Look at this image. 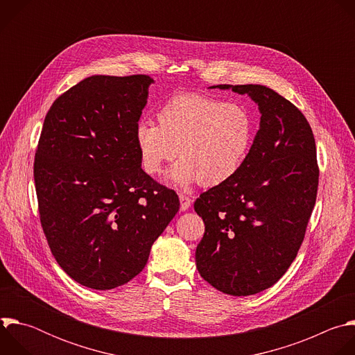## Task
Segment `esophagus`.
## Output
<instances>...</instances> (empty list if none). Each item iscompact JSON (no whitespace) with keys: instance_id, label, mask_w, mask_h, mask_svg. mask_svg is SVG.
I'll use <instances>...</instances> for the list:
<instances>
[{"instance_id":"1","label":"esophagus","mask_w":355,"mask_h":355,"mask_svg":"<svg viewBox=\"0 0 355 355\" xmlns=\"http://www.w3.org/2000/svg\"><path fill=\"white\" fill-rule=\"evenodd\" d=\"M178 198H180V204H181V205H180V209H181L182 212H185V211L191 207V202H192V200H191V198H188V196L184 195V193H180Z\"/></svg>"}]
</instances>
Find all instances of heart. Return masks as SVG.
<instances>
[{
    "mask_svg": "<svg viewBox=\"0 0 355 355\" xmlns=\"http://www.w3.org/2000/svg\"><path fill=\"white\" fill-rule=\"evenodd\" d=\"M159 125L140 119L133 132L141 167L159 174L166 162L181 159L166 181L180 187L193 182L212 188L230 181L241 168L254 139L247 108L200 94L170 98L157 115Z\"/></svg>",
    "mask_w": 355,
    "mask_h": 355,
    "instance_id": "b5f03b06",
    "label": "heart"
}]
</instances>
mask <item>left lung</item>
<instances>
[{
	"mask_svg": "<svg viewBox=\"0 0 355 355\" xmlns=\"http://www.w3.org/2000/svg\"><path fill=\"white\" fill-rule=\"evenodd\" d=\"M209 88L248 95L261 118L239 173L195 200L205 223L196 268L223 293L254 295L286 272L305 237L319 184L315 137L303 114L266 85Z\"/></svg>",
	"mask_w": 355,
	"mask_h": 355,
	"instance_id": "obj_1",
	"label": "left lung"
}]
</instances>
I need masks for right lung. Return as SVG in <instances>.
Listing matches in <instances>:
<instances>
[{"instance_id":"obj_1","label":"right lung","mask_w":355,"mask_h":355,"mask_svg":"<svg viewBox=\"0 0 355 355\" xmlns=\"http://www.w3.org/2000/svg\"><path fill=\"white\" fill-rule=\"evenodd\" d=\"M148 76H91L50 107L33 175L40 223L59 266L107 291L135 278L180 209L174 191L141 170L135 126Z\"/></svg>"}]
</instances>
